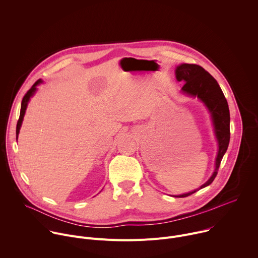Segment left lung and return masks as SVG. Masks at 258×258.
I'll list each match as a JSON object with an SVG mask.
<instances>
[{
    "label": "left lung",
    "instance_id": "8db88e82",
    "mask_svg": "<svg viewBox=\"0 0 258 258\" xmlns=\"http://www.w3.org/2000/svg\"><path fill=\"white\" fill-rule=\"evenodd\" d=\"M175 78L178 82L185 83L181 88L183 94L198 98L207 108L211 115L214 133L218 143L215 168L210 178L199 188L182 195L172 196L175 198H184L208 186L215 179L221 160L227 151L230 141V112L227 100L217 81L202 67L181 63L175 69Z\"/></svg>",
    "mask_w": 258,
    "mask_h": 258
}]
</instances>
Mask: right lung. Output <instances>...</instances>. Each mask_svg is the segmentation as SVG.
I'll use <instances>...</instances> for the list:
<instances>
[{
	"mask_svg": "<svg viewBox=\"0 0 258 258\" xmlns=\"http://www.w3.org/2000/svg\"><path fill=\"white\" fill-rule=\"evenodd\" d=\"M43 81L42 80H38L33 86L32 88L27 92V94L24 96L23 100H22V103H21V111H20V117H19V120H18V123H17V128H16V139H18V135H19V132H20V129H21V126H22V122H23V119H24V116H25V113H26V109H27V106H28V103L30 101V99L34 96V94L36 93L37 91V86H39L40 84H42Z\"/></svg>",
	"mask_w": 258,
	"mask_h": 258,
	"instance_id": "right-lung-1",
	"label": "right lung"
}]
</instances>
